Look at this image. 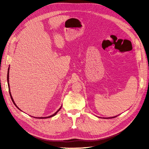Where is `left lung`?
<instances>
[{
    "instance_id": "obj_1",
    "label": "left lung",
    "mask_w": 149,
    "mask_h": 149,
    "mask_svg": "<svg viewBox=\"0 0 149 149\" xmlns=\"http://www.w3.org/2000/svg\"><path fill=\"white\" fill-rule=\"evenodd\" d=\"M113 118H115V117H113ZM107 119H109V118H107Z\"/></svg>"
}]
</instances>
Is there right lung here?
<instances>
[{
  "label": "right lung",
  "instance_id": "right-lung-1",
  "mask_svg": "<svg viewBox=\"0 0 149 149\" xmlns=\"http://www.w3.org/2000/svg\"><path fill=\"white\" fill-rule=\"evenodd\" d=\"M8 70H9V68H8ZM8 74H8V73H7V81H8V87H9V83H8V77H9V76H8ZM9 90H10V89H9ZM9 94H10V97H11V100H12V102H13V104H14V105L18 108V109H19V107H18L17 106V105L15 104V103L14 102V101H13V98H12V95H11V94H10V91H9ZM61 107L60 108V109H58L56 112H55V114H53V115H52V116H49V117H45H45H44V118H38V119H45V118H52V117H53V116H55V115H56V114H57V112H58V111H59L60 109H61Z\"/></svg>",
  "mask_w": 149,
  "mask_h": 149
}]
</instances>
